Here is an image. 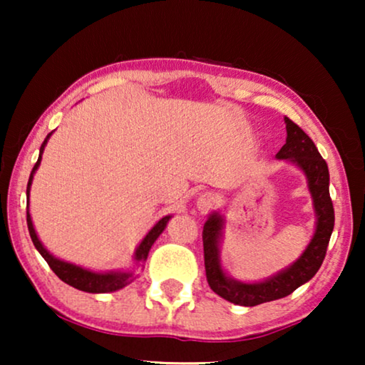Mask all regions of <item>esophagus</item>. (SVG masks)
Masks as SVG:
<instances>
[{
    "label": "esophagus",
    "mask_w": 365,
    "mask_h": 365,
    "mask_svg": "<svg viewBox=\"0 0 365 365\" xmlns=\"http://www.w3.org/2000/svg\"><path fill=\"white\" fill-rule=\"evenodd\" d=\"M214 202H216V197H214V194L202 192V194H199L197 199H196V207L201 212H207L209 209L214 206Z\"/></svg>",
    "instance_id": "1"
}]
</instances>
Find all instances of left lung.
<instances>
[{"instance_id":"1","label":"left lung","mask_w":365,"mask_h":365,"mask_svg":"<svg viewBox=\"0 0 365 365\" xmlns=\"http://www.w3.org/2000/svg\"><path fill=\"white\" fill-rule=\"evenodd\" d=\"M286 123V144L276 154L277 159L294 164L304 173L307 179V189L312 197V207L316 214V229H314L311 242L304 252L291 266L272 274L271 277L257 282H242L227 276L221 264V242L224 234V216L219 211L209 214L202 229L204 244V266L209 286L217 296L237 306L252 307L257 304L271 302L282 299L301 287L302 284L316 276L326 257L334 229V206L329 194V169L327 163L319 154L312 139L292 123L284 118Z\"/></svg>"}]
</instances>
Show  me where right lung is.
Wrapping results in <instances>:
<instances>
[{"label":"right lung","mask_w":365,"mask_h":365,"mask_svg":"<svg viewBox=\"0 0 365 365\" xmlns=\"http://www.w3.org/2000/svg\"><path fill=\"white\" fill-rule=\"evenodd\" d=\"M51 134L53 133L48 134L46 139H44L43 144H41V148H39V158H38L36 164H34L31 174H29V181H28V187H26V196H28L26 222H28V231H29V236H31V241L34 244V247L38 249V252L44 257V261L48 262V266L53 269V272L56 274V276L61 279L63 282L69 284V286H73L74 289H79V291L91 292V294H106V292L119 291V289L126 287L129 282H133L134 279H136V274H134V271L94 272V271H91V269H86V267L76 266V264H73V262L63 261V259L54 257L53 254L43 246V242L39 241L36 231H34L31 214H29V189H31L34 173L38 171L39 164H41V156H43L44 146L48 144V139L51 138ZM171 217L173 216H164L163 219H159V221L151 227V231H149L146 236H144L141 242H139L136 252H134V262H136V266H143V264L146 262L149 249H151L154 242H156V239L161 236V232L164 231V229H166L169 219H171Z\"/></svg>","instance_id":"right-lung-1"}]
</instances>
